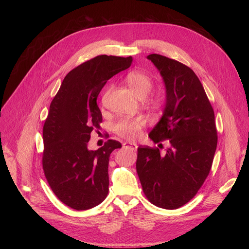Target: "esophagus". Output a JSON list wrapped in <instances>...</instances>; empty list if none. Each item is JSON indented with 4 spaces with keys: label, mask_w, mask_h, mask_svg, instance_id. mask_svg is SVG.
<instances>
[{
    "label": "esophagus",
    "mask_w": 249,
    "mask_h": 249,
    "mask_svg": "<svg viewBox=\"0 0 249 249\" xmlns=\"http://www.w3.org/2000/svg\"><path fill=\"white\" fill-rule=\"evenodd\" d=\"M123 148H129V149H132L133 151H136L137 150V145L132 144V143H128V142H125V143L123 144Z\"/></svg>",
    "instance_id": "34e87169"
}]
</instances>
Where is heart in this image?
<instances>
[{
  "label": "heart",
  "instance_id": "heart-1",
  "mask_svg": "<svg viewBox=\"0 0 249 249\" xmlns=\"http://www.w3.org/2000/svg\"><path fill=\"white\" fill-rule=\"evenodd\" d=\"M126 82L134 93L140 98H143L149 94L154 88L152 78L143 72L129 73L127 75ZM151 100L152 102H157L158 98L152 97ZM144 125L145 120L143 117L122 118L114 124L113 130L119 137L132 141L140 136Z\"/></svg>",
  "mask_w": 249,
  "mask_h": 249
}]
</instances>
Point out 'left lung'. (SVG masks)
<instances>
[{"label":"left lung","instance_id":"1","mask_svg":"<svg viewBox=\"0 0 249 249\" xmlns=\"http://www.w3.org/2000/svg\"><path fill=\"white\" fill-rule=\"evenodd\" d=\"M147 58L166 89L162 117L149 137L156 144L167 140L169 148L160 157L158 148L140 146L136 169L152 204L178 209L197 194L211 170L218 144L215 113L192 69L159 54Z\"/></svg>","mask_w":249,"mask_h":249}]
</instances>
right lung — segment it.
<instances>
[{
	"mask_svg": "<svg viewBox=\"0 0 249 249\" xmlns=\"http://www.w3.org/2000/svg\"><path fill=\"white\" fill-rule=\"evenodd\" d=\"M132 61L131 56L99 55L84 62L67 74L50 104L43 126L42 166L54 194L72 209H91L108 194L109 157L122 145L108 140L89 151L88 143L102 122L96 103L100 90Z\"/></svg>",
	"mask_w": 249,
	"mask_h": 249,
	"instance_id": "1",
	"label": "right lung"
}]
</instances>
